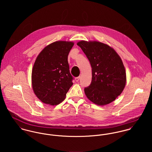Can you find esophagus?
Masks as SVG:
<instances>
[{"mask_svg":"<svg viewBox=\"0 0 152 152\" xmlns=\"http://www.w3.org/2000/svg\"><path fill=\"white\" fill-rule=\"evenodd\" d=\"M80 77H76V78H75V80L76 82H78V81H79V80H80Z\"/></svg>","mask_w":152,"mask_h":152,"instance_id":"1","label":"esophagus"}]
</instances>
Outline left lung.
Segmentation results:
<instances>
[{"mask_svg": "<svg viewBox=\"0 0 152 152\" xmlns=\"http://www.w3.org/2000/svg\"><path fill=\"white\" fill-rule=\"evenodd\" d=\"M86 55L92 68V81L84 88L87 98L104 105L113 101L126 84V72L116 51L105 44L81 41L77 43Z\"/></svg>", "mask_w": 152, "mask_h": 152, "instance_id": "obj_1", "label": "left lung"}]
</instances>
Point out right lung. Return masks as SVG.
<instances>
[{"mask_svg": "<svg viewBox=\"0 0 152 152\" xmlns=\"http://www.w3.org/2000/svg\"><path fill=\"white\" fill-rule=\"evenodd\" d=\"M72 42H56L45 47L37 57L33 68L32 87L44 103L57 105L65 99L73 84L69 72L68 54Z\"/></svg>", "mask_w": 152, "mask_h": 152, "instance_id": "1", "label": "right lung"}]
</instances>
